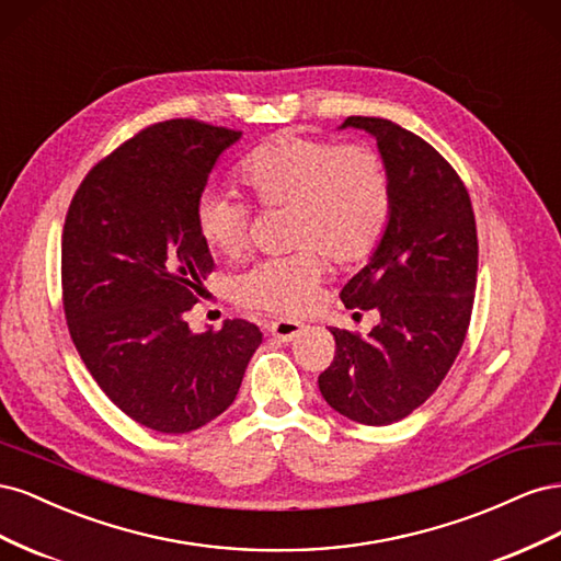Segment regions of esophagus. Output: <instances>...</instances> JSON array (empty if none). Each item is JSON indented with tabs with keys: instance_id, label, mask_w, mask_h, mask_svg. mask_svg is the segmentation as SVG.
Returning <instances> with one entry per match:
<instances>
[{
	"instance_id": "obj_1",
	"label": "esophagus",
	"mask_w": 561,
	"mask_h": 561,
	"mask_svg": "<svg viewBox=\"0 0 561 561\" xmlns=\"http://www.w3.org/2000/svg\"><path fill=\"white\" fill-rule=\"evenodd\" d=\"M268 332L274 334L276 339H280V342H293V339H297L301 332H304V322H297V320H271L268 322Z\"/></svg>"
}]
</instances>
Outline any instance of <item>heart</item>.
<instances>
[{
    "label": "heart",
    "instance_id": "heart-1",
    "mask_svg": "<svg viewBox=\"0 0 561 561\" xmlns=\"http://www.w3.org/2000/svg\"><path fill=\"white\" fill-rule=\"evenodd\" d=\"M252 203L262 210H287L285 239L299 248L264 260L236 280L243 307L278 316L307 313L328 262H365L383 241L393 215V190L383 159L365 145L278 135L236 168ZM201 243L222 257H239L248 245L250 208L217 192H203L194 206Z\"/></svg>",
    "mask_w": 561,
    "mask_h": 561
}]
</instances>
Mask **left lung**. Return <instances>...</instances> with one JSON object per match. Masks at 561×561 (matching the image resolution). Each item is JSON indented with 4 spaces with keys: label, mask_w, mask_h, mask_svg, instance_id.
<instances>
[{
    "label": "left lung",
    "mask_w": 561,
    "mask_h": 561,
    "mask_svg": "<svg viewBox=\"0 0 561 561\" xmlns=\"http://www.w3.org/2000/svg\"><path fill=\"white\" fill-rule=\"evenodd\" d=\"M342 128L377 138L393 215L369 262L339 293L346 309L379 311V325L367 336L330 328L336 353L318 388L334 412L388 426L435 393L463 346L478 229L466 184L426 140L377 116H348Z\"/></svg>",
    "instance_id": "left-lung-1"
}]
</instances>
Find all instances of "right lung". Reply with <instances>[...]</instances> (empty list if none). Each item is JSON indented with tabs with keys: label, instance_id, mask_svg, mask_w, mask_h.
<instances>
[{
	"label": "right lung",
	"instance_id": "add662e5",
	"mask_svg": "<svg viewBox=\"0 0 561 561\" xmlns=\"http://www.w3.org/2000/svg\"><path fill=\"white\" fill-rule=\"evenodd\" d=\"M241 130L196 118L147 126L95 163L62 229V307L83 365L140 426L192 433L239 393L262 332L248 320L192 332L213 271L194 206Z\"/></svg>",
	"mask_w": 561,
	"mask_h": 561
}]
</instances>
